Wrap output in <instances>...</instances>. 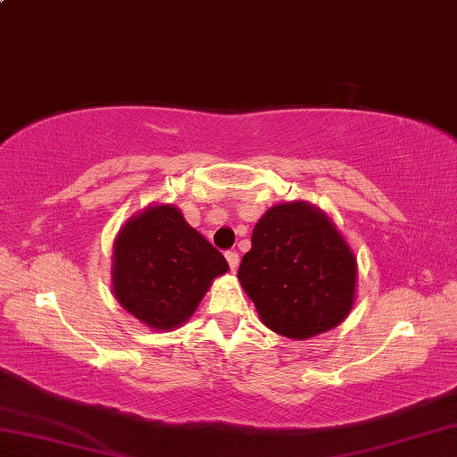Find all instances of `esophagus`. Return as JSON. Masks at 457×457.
I'll use <instances>...</instances> for the list:
<instances>
[{
    "label": "esophagus",
    "mask_w": 457,
    "mask_h": 457,
    "mask_svg": "<svg viewBox=\"0 0 457 457\" xmlns=\"http://www.w3.org/2000/svg\"><path fill=\"white\" fill-rule=\"evenodd\" d=\"M226 260H228V264H229V268L234 270H237V266H239V256H237V252H226Z\"/></svg>",
    "instance_id": "1"
}]
</instances>
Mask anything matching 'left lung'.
<instances>
[{
    "mask_svg": "<svg viewBox=\"0 0 457 457\" xmlns=\"http://www.w3.org/2000/svg\"><path fill=\"white\" fill-rule=\"evenodd\" d=\"M237 278L270 330L311 338L349 314L357 260L327 215L292 201L262 215Z\"/></svg>",
    "mask_w": 457,
    "mask_h": 457,
    "instance_id": "8db88e82",
    "label": "left lung"
}]
</instances>
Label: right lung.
I'll return each mask as SVG.
<instances>
[{
	"mask_svg": "<svg viewBox=\"0 0 457 457\" xmlns=\"http://www.w3.org/2000/svg\"><path fill=\"white\" fill-rule=\"evenodd\" d=\"M112 258L114 296L135 319L159 330L187 320L213 278L229 268L173 205H154L129 220Z\"/></svg>",
	"mask_w": 457,
	"mask_h": 457,
	"instance_id": "right-lung-1",
	"label": "right lung"
}]
</instances>
